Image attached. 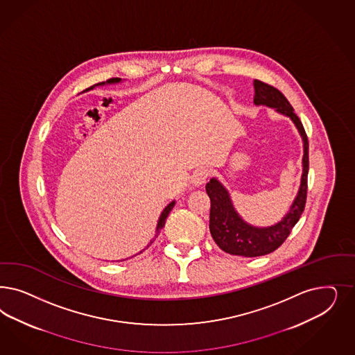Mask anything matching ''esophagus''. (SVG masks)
<instances>
[{
	"mask_svg": "<svg viewBox=\"0 0 355 355\" xmlns=\"http://www.w3.org/2000/svg\"><path fill=\"white\" fill-rule=\"evenodd\" d=\"M207 178H209V171L207 170H198L192 176V184L195 187H201V185H204L206 183Z\"/></svg>",
	"mask_w": 355,
	"mask_h": 355,
	"instance_id": "1",
	"label": "esophagus"
}]
</instances>
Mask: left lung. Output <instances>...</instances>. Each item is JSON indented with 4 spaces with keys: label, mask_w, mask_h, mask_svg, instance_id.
Instances as JSON below:
<instances>
[{
    "label": "left lung",
    "mask_w": 355,
    "mask_h": 355,
    "mask_svg": "<svg viewBox=\"0 0 355 355\" xmlns=\"http://www.w3.org/2000/svg\"><path fill=\"white\" fill-rule=\"evenodd\" d=\"M256 105H268L277 112L285 114L293 123L303 139V173L297 197L290 210L278 223L269 227H254L238 214L227 189L216 178L206 184V193L210 197V223L209 229L214 241L222 251L235 256L257 257L275 251L286 241L293 227L302 216L307 200V176H309V138L294 108L285 95L263 80H253Z\"/></svg>",
    "instance_id": "1"
}]
</instances>
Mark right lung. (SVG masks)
Here are the masks:
<instances>
[{"instance_id": "obj_1", "label": "right lung", "mask_w": 355, "mask_h": 355, "mask_svg": "<svg viewBox=\"0 0 355 355\" xmlns=\"http://www.w3.org/2000/svg\"><path fill=\"white\" fill-rule=\"evenodd\" d=\"M120 80H121V78H111V80H105V82H99V83L94 85V86H92V87H89V90H92V89H94L95 86H102V85H105V83H117V82H120ZM173 206H175V201H172V202H170L168 205L164 207V210L162 211V214H160L159 217V220H158V225H157V232H155V236H154V238H153V239L150 241L149 244H148V247H146L145 250H148L150 245H151V243L155 241V238H157V236L159 235L160 230L164 227L166 219H167V217H168V214H170V211H171L172 207H173ZM145 250H144V251H145ZM141 252H139V253H141Z\"/></svg>"}]
</instances>
